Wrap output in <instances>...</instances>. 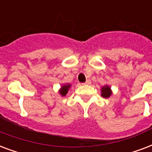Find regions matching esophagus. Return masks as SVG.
Returning <instances> with one entry per match:
<instances>
[{"mask_svg":"<svg viewBox=\"0 0 152 152\" xmlns=\"http://www.w3.org/2000/svg\"><path fill=\"white\" fill-rule=\"evenodd\" d=\"M91 80H87L84 84H87V85H89V84H91Z\"/></svg>","mask_w":152,"mask_h":152,"instance_id":"1","label":"esophagus"}]
</instances>
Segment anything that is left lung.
<instances>
[{
    "label": "left lung",
    "mask_w": 152,
    "mask_h": 152,
    "mask_svg": "<svg viewBox=\"0 0 152 152\" xmlns=\"http://www.w3.org/2000/svg\"><path fill=\"white\" fill-rule=\"evenodd\" d=\"M101 96L104 98H108L112 95V90L111 89V87L108 85H104L101 87Z\"/></svg>",
    "instance_id": "obj_1"
}]
</instances>
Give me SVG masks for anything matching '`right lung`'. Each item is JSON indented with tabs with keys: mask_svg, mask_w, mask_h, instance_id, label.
Here are the masks:
<instances>
[{
	"mask_svg": "<svg viewBox=\"0 0 152 152\" xmlns=\"http://www.w3.org/2000/svg\"><path fill=\"white\" fill-rule=\"evenodd\" d=\"M71 84H64L61 85V88L59 89V94L61 95V96H65L67 93L69 91V89L71 88Z\"/></svg>",
	"mask_w": 152,
	"mask_h": 152,
	"instance_id": "right-lung-1",
	"label": "right lung"
}]
</instances>
